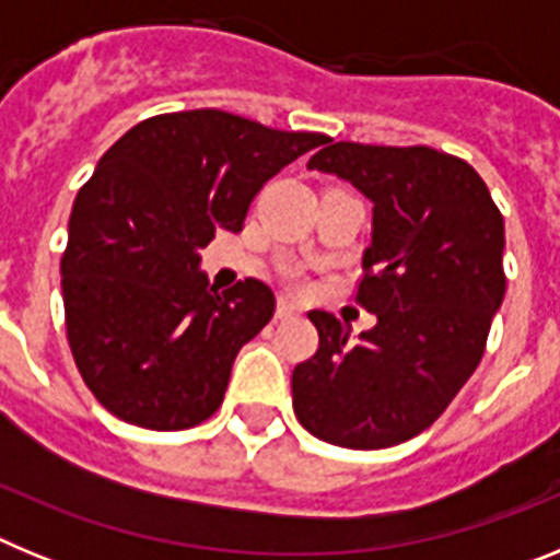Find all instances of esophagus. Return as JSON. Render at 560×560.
Instances as JSON below:
<instances>
[{
  "mask_svg": "<svg viewBox=\"0 0 560 560\" xmlns=\"http://www.w3.org/2000/svg\"><path fill=\"white\" fill-rule=\"evenodd\" d=\"M275 316L277 319H291V316H300V305L291 303L289 296H280V300H277Z\"/></svg>",
  "mask_w": 560,
  "mask_h": 560,
  "instance_id": "34e87169",
  "label": "esophagus"
}]
</instances>
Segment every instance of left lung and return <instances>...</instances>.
<instances>
[{
	"instance_id": "8db88e82",
	"label": "left lung",
	"mask_w": 560,
	"mask_h": 560,
	"mask_svg": "<svg viewBox=\"0 0 560 560\" xmlns=\"http://www.w3.org/2000/svg\"><path fill=\"white\" fill-rule=\"evenodd\" d=\"M308 167L373 201L355 303L378 323L353 341L311 311L319 348L291 375L294 415L334 446H398L446 412L482 359L508 285L504 219L468 162L429 145L328 140Z\"/></svg>"
}]
</instances>
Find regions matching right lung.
I'll list each match as a JSON object with an SVG mask.
<instances>
[{
  "label": "right lung",
  "instance_id": "add662e5",
  "mask_svg": "<svg viewBox=\"0 0 560 560\" xmlns=\"http://www.w3.org/2000/svg\"><path fill=\"white\" fill-rule=\"evenodd\" d=\"M323 142L192 108L148 117L103 153L72 205L61 291L78 373L114 418L179 432L221 407L275 294L255 277L219 294L199 252L244 230L260 187Z\"/></svg>",
  "mask_w": 560,
  "mask_h": 560
}]
</instances>
